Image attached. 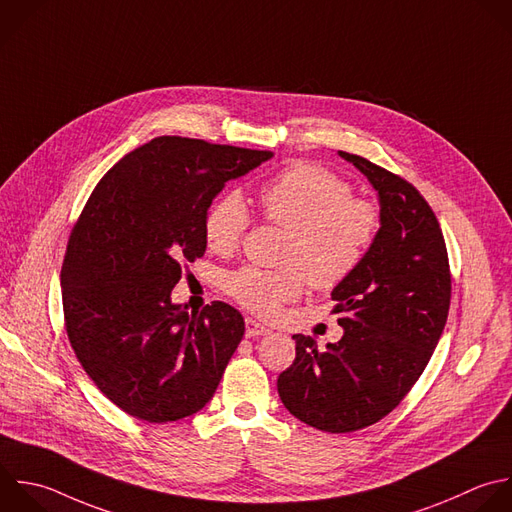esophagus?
I'll use <instances>...</instances> for the list:
<instances>
[{
    "label": "esophagus",
    "instance_id": "1",
    "mask_svg": "<svg viewBox=\"0 0 512 512\" xmlns=\"http://www.w3.org/2000/svg\"><path fill=\"white\" fill-rule=\"evenodd\" d=\"M244 324H246V336H266V334H270V328L256 322L254 318H246Z\"/></svg>",
    "mask_w": 512,
    "mask_h": 512
}]
</instances>
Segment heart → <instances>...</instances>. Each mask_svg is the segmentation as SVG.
<instances>
[{
  "label": "heart",
  "mask_w": 512,
  "mask_h": 512,
  "mask_svg": "<svg viewBox=\"0 0 512 512\" xmlns=\"http://www.w3.org/2000/svg\"><path fill=\"white\" fill-rule=\"evenodd\" d=\"M268 222L288 230L280 254L282 270L244 266L226 278V292L244 308L274 316L296 300L306 282L330 290L348 280L364 262L380 230V212L352 198L348 182L314 166L296 164L260 188ZM250 226V212L238 192L222 194L206 212L204 236L216 254L234 252Z\"/></svg>",
  "instance_id": "heart-1"
}]
</instances>
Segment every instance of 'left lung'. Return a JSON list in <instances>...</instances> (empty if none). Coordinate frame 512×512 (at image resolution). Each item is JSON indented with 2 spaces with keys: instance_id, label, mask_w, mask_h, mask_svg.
Listing matches in <instances>:
<instances>
[{
  "instance_id": "1",
  "label": "left lung",
  "mask_w": 512,
  "mask_h": 512,
  "mask_svg": "<svg viewBox=\"0 0 512 512\" xmlns=\"http://www.w3.org/2000/svg\"><path fill=\"white\" fill-rule=\"evenodd\" d=\"M366 176L380 230L358 270L332 290L344 334L320 350L294 334L296 358L278 394L298 420L326 432L378 422L414 386L446 324L448 256L434 212L418 190L384 168L338 150Z\"/></svg>"
}]
</instances>
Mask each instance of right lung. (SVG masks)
I'll use <instances>...</instances> for the list:
<instances>
[{"instance_id":"1","label":"right lung","mask_w":512,"mask_h":512,"mask_svg":"<svg viewBox=\"0 0 512 512\" xmlns=\"http://www.w3.org/2000/svg\"><path fill=\"white\" fill-rule=\"evenodd\" d=\"M272 156L162 136L92 192L62 266L66 330L88 376L124 412L172 422L214 396L244 318L226 302L188 314L172 290L184 262L206 252L212 200Z\"/></svg>"}]
</instances>
